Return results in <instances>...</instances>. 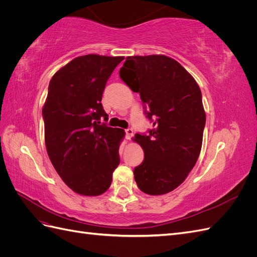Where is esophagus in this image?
Returning a JSON list of instances; mask_svg holds the SVG:
<instances>
[{
  "mask_svg": "<svg viewBox=\"0 0 257 257\" xmlns=\"http://www.w3.org/2000/svg\"><path fill=\"white\" fill-rule=\"evenodd\" d=\"M133 134H134V131L132 130V128L125 130V138L127 139V141H130V139L132 138V136H133Z\"/></svg>",
  "mask_w": 257,
  "mask_h": 257,
  "instance_id": "esophagus-1",
  "label": "esophagus"
}]
</instances>
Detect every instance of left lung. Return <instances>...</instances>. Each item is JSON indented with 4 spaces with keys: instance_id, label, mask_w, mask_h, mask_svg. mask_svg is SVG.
I'll list each match as a JSON object with an SVG mask.
<instances>
[{
    "instance_id": "1",
    "label": "left lung",
    "mask_w": 257,
    "mask_h": 257,
    "mask_svg": "<svg viewBox=\"0 0 257 257\" xmlns=\"http://www.w3.org/2000/svg\"><path fill=\"white\" fill-rule=\"evenodd\" d=\"M120 77L141 94L149 135L136 134L145 159L134 169L139 190L163 195L178 188L195 166L203 144L206 113L201 92L193 76L164 54L127 57Z\"/></svg>"
}]
</instances>
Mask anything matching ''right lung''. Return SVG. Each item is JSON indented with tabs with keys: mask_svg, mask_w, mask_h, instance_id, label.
I'll return each instance as SVG.
<instances>
[{
	"mask_svg": "<svg viewBox=\"0 0 257 257\" xmlns=\"http://www.w3.org/2000/svg\"><path fill=\"white\" fill-rule=\"evenodd\" d=\"M124 57H77L53 75L43 107L45 144L62 180L75 193L98 196L120 163L124 131L100 124L102 95Z\"/></svg>",
	"mask_w": 257,
	"mask_h": 257,
	"instance_id": "right-lung-1",
	"label": "right lung"
}]
</instances>
